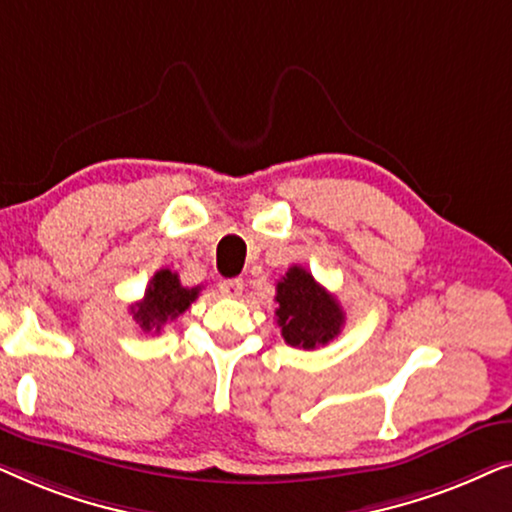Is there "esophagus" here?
<instances>
[{"label": "esophagus", "mask_w": 512, "mask_h": 512, "mask_svg": "<svg viewBox=\"0 0 512 512\" xmlns=\"http://www.w3.org/2000/svg\"><path fill=\"white\" fill-rule=\"evenodd\" d=\"M242 289H244L242 279H223V282L219 284L221 296H226V298H237L242 293Z\"/></svg>", "instance_id": "esophagus-1"}]
</instances>
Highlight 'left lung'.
I'll return each mask as SVG.
<instances>
[{"label": "left lung", "instance_id": "1", "mask_svg": "<svg viewBox=\"0 0 512 512\" xmlns=\"http://www.w3.org/2000/svg\"><path fill=\"white\" fill-rule=\"evenodd\" d=\"M277 324L291 347L317 349L338 338L345 326V312L310 272L293 265L277 282Z\"/></svg>", "mask_w": 512, "mask_h": 512}]
</instances>
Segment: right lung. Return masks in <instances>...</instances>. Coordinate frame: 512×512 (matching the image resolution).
<instances>
[{"label": "right lung", "mask_w": 512, "mask_h": 512, "mask_svg": "<svg viewBox=\"0 0 512 512\" xmlns=\"http://www.w3.org/2000/svg\"><path fill=\"white\" fill-rule=\"evenodd\" d=\"M200 286H181L179 275L172 270H158L144 291V298L130 307L132 319L137 321L142 331H160L167 321L177 319L184 314L195 298H198Z\"/></svg>", "instance_id": "1"}]
</instances>
